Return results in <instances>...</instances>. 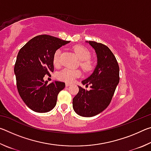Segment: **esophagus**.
Listing matches in <instances>:
<instances>
[{
    "mask_svg": "<svg viewBox=\"0 0 151 151\" xmlns=\"http://www.w3.org/2000/svg\"><path fill=\"white\" fill-rule=\"evenodd\" d=\"M70 85V83H66V86H69Z\"/></svg>",
    "mask_w": 151,
    "mask_h": 151,
    "instance_id": "1",
    "label": "esophagus"
}]
</instances>
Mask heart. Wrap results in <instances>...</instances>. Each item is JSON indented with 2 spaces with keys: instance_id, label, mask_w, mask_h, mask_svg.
Returning <instances> with one entry per match:
<instances>
[{
  "instance_id": "heart-1",
  "label": "heart",
  "mask_w": 151,
  "mask_h": 151,
  "mask_svg": "<svg viewBox=\"0 0 151 151\" xmlns=\"http://www.w3.org/2000/svg\"><path fill=\"white\" fill-rule=\"evenodd\" d=\"M74 51L77 55V57L81 61V65L84 69L88 70L93 67V64L89 60L91 57V52L85 47L82 45H76L74 47ZM61 55V50L58 49L55 51L53 55V64L55 66L60 65V57ZM81 75V71L78 70H71L68 68H65L60 71L58 73V78L66 83H72L74 79L78 77Z\"/></svg>"
}]
</instances>
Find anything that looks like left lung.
<instances>
[{"label":"left lung","instance_id":"8db88e82","mask_svg":"<svg viewBox=\"0 0 151 151\" xmlns=\"http://www.w3.org/2000/svg\"><path fill=\"white\" fill-rule=\"evenodd\" d=\"M88 42L95 50L97 65L93 73L82 83L90 85L91 88L87 91L78 86V93L73 100L74 111L84 117L94 116L106 109L119 83V64L111 50L102 43Z\"/></svg>","mask_w":151,"mask_h":151}]
</instances>
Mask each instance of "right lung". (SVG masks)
<instances>
[{"instance_id":"right-lung-1","label":"right lung","mask_w":151,"mask_h":151,"mask_svg":"<svg viewBox=\"0 0 151 151\" xmlns=\"http://www.w3.org/2000/svg\"><path fill=\"white\" fill-rule=\"evenodd\" d=\"M70 41L47 35L37 36L26 43L18 53L14 65L17 86L26 105L37 112H47L57 104L63 82L48 84L43 78L54 71L55 51Z\"/></svg>"}]
</instances>
